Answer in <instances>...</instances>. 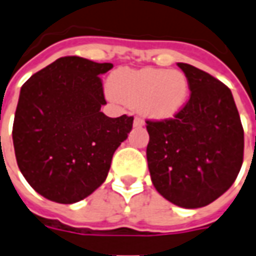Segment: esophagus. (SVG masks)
Wrapping results in <instances>:
<instances>
[{"mask_svg": "<svg viewBox=\"0 0 256 256\" xmlns=\"http://www.w3.org/2000/svg\"><path fill=\"white\" fill-rule=\"evenodd\" d=\"M144 126V120L143 118H140V117H135V120H134V126L136 128H140V126Z\"/></svg>", "mask_w": 256, "mask_h": 256, "instance_id": "1", "label": "esophagus"}]
</instances>
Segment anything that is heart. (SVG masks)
I'll return each instance as SVG.
<instances>
[{"instance_id":"heart-1","label":"heart","mask_w":256,"mask_h":256,"mask_svg":"<svg viewBox=\"0 0 256 256\" xmlns=\"http://www.w3.org/2000/svg\"><path fill=\"white\" fill-rule=\"evenodd\" d=\"M109 90L117 101L138 106L146 117L166 120L185 106L190 84L185 72L180 70L121 68L110 76Z\"/></svg>"}]
</instances>
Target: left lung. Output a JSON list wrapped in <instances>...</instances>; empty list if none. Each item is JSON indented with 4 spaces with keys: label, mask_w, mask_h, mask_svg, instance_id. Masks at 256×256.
Returning <instances> with one entry per match:
<instances>
[{
    "label": "left lung",
    "mask_w": 256,
    "mask_h": 256,
    "mask_svg": "<svg viewBox=\"0 0 256 256\" xmlns=\"http://www.w3.org/2000/svg\"><path fill=\"white\" fill-rule=\"evenodd\" d=\"M190 98L174 118L147 120V162L155 189L180 208L206 206L239 174L244 132L230 90L208 72L178 63Z\"/></svg>",
    "instance_id": "8db88e82"
}]
</instances>
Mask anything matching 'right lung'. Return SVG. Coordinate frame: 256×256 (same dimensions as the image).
<instances>
[{"label": "right lung", "instance_id": "1", "mask_svg": "<svg viewBox=\"0 0 256 256\" xmlns=\"http://www.w3.org/2000/svg\"><path fill=\"white\" fill-rule=\"evenodd\" d=\"M112 63L59 58L20 90L13 146L21 174L39 194L59 204L86 198L102 185L113 154L132 130L134 117L112 118L100 76Z\"/></svg>", "mask_w": 256, "mask_h": 256}]
</instances>
